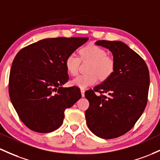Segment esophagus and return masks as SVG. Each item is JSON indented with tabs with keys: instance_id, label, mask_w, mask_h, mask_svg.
Returning <instances> with one entry per match:
<instances>
[{
	"instance_id": "34e87169",
	"label": "esophagus",
	"mask_w": 160,
	"mask_h": 160,
	"mask_svg": "<svg viewBox=\"0 0 160 160\" xmlns=\"http://www.w3.org/2000/svg\"><path fill=\"white\" fill-rule=\"evenodd\" d=\"M80 91H81L82 97H84L85 96V91H84V89H80Z\"/></svg>"
}]
</instances>
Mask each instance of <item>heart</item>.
<instances>
[{"label":"heart","mask_w":160,"mask_h":160,"mask_svg":"<svg viewBox=\"0 0 160 160\" xmlns=\"http://www.w3.org/2000/svg\"><path fill=\"white\" fill-rule=\"evenodd\" d=\"M80 58L82 60L91 61L89 68V74L79 75L71 81L75 87L83 89L97 83L99 77L105 80L112 76L115 71V63L112 57L107 56L106 51L96 45H88L80 50ZM80 59L75 54H71L65 60L66 69L70 74H77Z\"/></svg>","instance_id":"1"}]
</instances>
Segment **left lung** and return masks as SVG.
I'll return each mask as SVG.
<instances>
[{
	"instance_id": "left-lung-1",
	"label": "left lung",
	"mask_w": 160,
	"mask_h": 160,
	"mask_svg": "<svg viewBox=\"0 0 160 160\" xmlns=\"http://www.w3.org/2000/svg\"><path fill=\"white\" fill-rule=\"evenodd\" d=\"M95 45L112 52L115 63L112 76L85 92L89 102L85 112L89 129L103 139L127 133L147 106L150 73L145 61L125 43L99 40ZM95 92L102 93L96 95Z\"/></svg>"
}]
</instances>
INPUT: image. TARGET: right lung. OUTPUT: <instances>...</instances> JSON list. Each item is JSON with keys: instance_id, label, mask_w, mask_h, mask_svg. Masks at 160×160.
I'll use <instances>...</instances> for the list:
<instances>
[{"instance_id": "obj_1", "label": "right lung", "mask_w": 160, "mask_h": 160, "mask_svg": "<svg viewBox=\"0 0 160 160\" xmlns=\"http://www.w3.org/2000/svg\"><path fill=\"white\" fill-rule=\"evenodd\" d=\"M87 38H45L17 54L9 78V95L20 120L38 133L55 131L66 108L81 98L77 87H63L69 80L65 60Z\"/></svg>"}]
</instances>
